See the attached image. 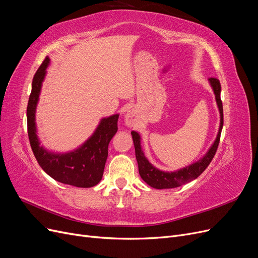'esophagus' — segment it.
I'll return each instance as SVG.
<instances>
[{
	"label": "esophagus",
	"mask_w": 258,
	"mask_h": 258,
	"mask_svg": "<svg viewBox=\"0 0 258 258\" xmlns=\"http://www.w3.org/2000/svg\"><path fill=\"white\" fill-rule=\"evenodd\" d=\"M124 122H126L128 127H134L135 124H137L138 117L136 113L132 111H128L126 114H124Z\"/></svg>",
	"instance_id": "obj_1"
}]
</instances>
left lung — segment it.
Listing matches in <instances>:
<instances>
[{"mask_svg": "<svg viewBox=\"0 0 258 258\" xmlns=\"http://www.w3.org/2000/svg\"><path fill=\"white\" fill-rule=\"evenodd\" d=\"M209 83L212 87V90L215 95L216 104L220 111V128H218V134L216 136L215 141L213 144L210 146L208 152L205 154V156L199 160L192 162L191 165H188L187 167H184L182 169H178L176 171H162L156 167H154L152 163L148 161V159L145 157V155L142 151L141 146V137L137 131H132V140H134V144L136 148V158L138 161L139 166V173L141 175L143 181L150 185L153 188L156 189H163V188H175V187L182 186L186 183L191 182L192 179L197 178L204 171L207 169V167L210 165V162L212 161L214 155L216 153L218 143H220L221 132L223 129V103L221 100V83L217 79H213L211 77L209 79Z\"/></svg>", "mask_w": 258, "mask_h": 258, "instance_id": "1", "label": "left lung"}]
</instances>
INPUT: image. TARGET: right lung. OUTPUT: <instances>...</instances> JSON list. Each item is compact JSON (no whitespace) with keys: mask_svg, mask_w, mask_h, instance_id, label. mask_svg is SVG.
<instances>
[{"mask_svg":"<svg viewBox=\"0 0 258 258\" xmlns=\"http://www.w3.org/2000/svg\"><path fill=\"white\" fill-rule=\"evenodd\" d=\"M50 59L46 57L36 71L27 107L28 136L30 145L38 165L56 181L76 187L88 188L102 179L107 159L108 143L117 132L119 114L104 117L90 138L80 147L68 153H53L41 145L35 122L36 106Z\"/></svg>","mask_w":258,"mask_h":258,"instance_id":"right-lung-1","label":"right lung"}]
</instances>
